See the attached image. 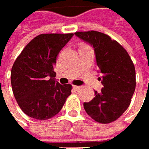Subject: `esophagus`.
Returning <instances> with one entry per match:
<instances>
[{"label": "esophagus", "mask_w": 149, "mask_h": 149, "mask_svg": "<svg viewBox=\"0 0 149 149\" xmlns=\"http://www.w3.org/2000/svg\"><path fill=\"white\" fill-rule=\"evenodd\" d=\"M73 88H74V90H76V91H79V90H80L81 86H73Z\"/></svg>", "instance_id": "obj_1"}]
</instances>
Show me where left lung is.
<instances>
[{
  "instance_id": "1",
  "label": "left lung",
  "mask_w": 149,
  "mask_h": 149,
  "mask_svg": "<svg viewBox=\"0 0 149 149\" xmlns=\"http://www.w3.org/2000/svg\"><path fill=\"white\" fill-rule=\"evenodd\" d=\"M75 35L94 49L103 88L84 103L87 114L100 123L116 120L128 108L135 90V69L127 50L110 36L98 31Z\"/></svg>"
}]
</instances>
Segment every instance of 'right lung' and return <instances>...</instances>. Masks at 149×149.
Here are the masks:
<instances>
[{"label": "right lung", "mask_w": 149, "mask_h": 149, "mask_svg": "<svg viewBox=\"0 0 149 149\" xmlns=\"http://www.w3.org/2000/svg\"><path fill=\"white\" fill-rule=\"evenodd\" d=\"M73 34H42L31 40L16 58L11 70L14 96L28 116L45 120L62 109L71 86L60 85L54 66L60 50Z\"/></svg>", "instance_id": "add662e5"}]
</instances>
